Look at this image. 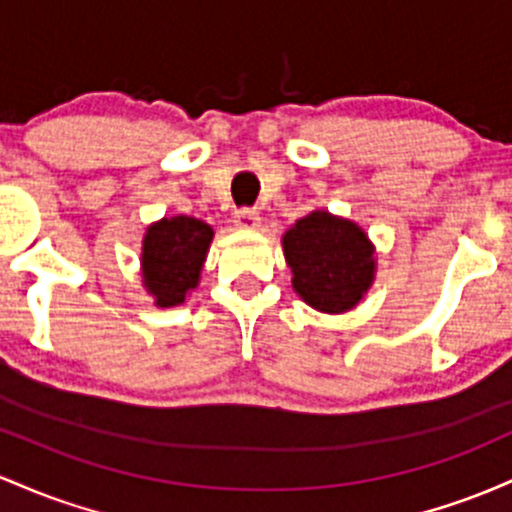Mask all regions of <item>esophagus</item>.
Returning a JSON list of instances; mask_svg holds the SVG:
<instances>
[{"label":"esophagus","mask_w":512,"mask_h":512,"mask_svg":"<svg viewBox=\"0 0 512 512\" xmlns=\"http://www.w3.org/2000/svg\"><path fill=\"white\" fill-rule=\"evenodd\" d=\"M234 222H237V227L241 229H256L261 225V217H258V212L254 208H239L234 212Z\"/></svg>","instance_id":"esophagus-1"}]
</instances>
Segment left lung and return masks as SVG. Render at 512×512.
Returning <instances> with one entry per match:
<instances>
[{
	"label": "left lung",
	"mask_w": 512,
	"mask_h": 512,
	"mask_svg": "<svg viewBox=\"0 0 512 512\" xmlns=\"http://www.w3.org/2000/svg\"><path fill=\"white\" fill-rule=\"evenodd\" d=\"M283 249L295 292L321 312H346L355 307L375 278L367 234L329 212H312L297 220L285 232Z\"/></svg>",
	"instance_id": "8db88e82"
}]
</instances>
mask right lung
Instances as JSON below:
<instances>
[{"label": "right lung", "mask_w": 512, "mask_h": 512, "mask_svg": "<svg viewBox=\"0 0 512 512\" xmlns=\"http://www.w3.org/2000/svg\"><path fill=\"white\" fill-rule=\"evenodd\" d=\"M212 229L195 217H171L147 229L142 278L159 307H176L198 285Z\"/></svg>", "instance_id": "1"}]
</instances>
